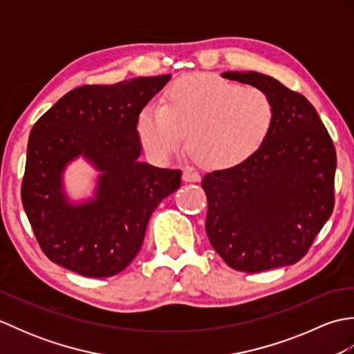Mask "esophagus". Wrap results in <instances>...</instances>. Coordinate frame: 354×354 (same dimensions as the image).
I'll return each mask as SVG.
<instances>
[{
	"label": "esophagus",
	"mask_w": 354,
	"mask_h": 354,
	"mask_svg": "<svg viewBox=\"0 0 354 354\" xmlns=\"http://www.w3.org/2000/svg\"><path fill=\"white\" fill-rule=\"evenodd\" d=\"M183 179L185 183H199L201 181V175L198 171H194L192 169H185L183 173Z\"/></svg>",
	"instance_id": "esophagus-1"
}]
</instances>
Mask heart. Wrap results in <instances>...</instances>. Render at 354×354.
<instances>
[{"instance_id":"obj_1","label":"heart","mask_w":354,"mask_h":354,"mask_svg":"<svg viewBox=\"0 0 354 354\" xmlns=\"http://www.w3.org/2000/svg\"><path fill=\"white\" fill-rule=\"evenodd\" d=\"M274 120L275 106L263 89L213 74H189L165 89L162 106L141 109L137 133L150 155L167 161L189 132V149L199 164L228 170L259 152Z\"/></svg>"}]
</instances>
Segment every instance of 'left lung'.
Masks as SVG:
<instances>
[{
    "instance_id": "8db88e82",
    "label": "left lung",
    "mask_w": 354,
    "mask_h": 354,
    "mask_svg": "<svg viewBox=\"0 0 354 354\" xmlns=\"http://www.w3.org/2000/svg\"><path fill=\"white\" fill-rule=\"evenodd\" d=\"M222 76L263 89L272 99L275 120L252 158L202 179L209 243L242 272L293 265L333 212V141L312 103L274 77L255 71Z\"/></svg>"
}]
</instances>
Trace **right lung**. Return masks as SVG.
Wrapping results in <instances>:
<instances>
[{
  "instance_id": "add662e5",
  "label": "right lung",
  "mask_w": 354,
  "mask_h": 354,
  "mask_svg": "<svg viewBox=\"0 0 354 354\" xmlns=\"http://www.w3.org/2000/svg\"><path fill=\"white\" fill-rule=\"evenodd\" d=\"M170 74L66 93L30 132L21 199L47 257L85 277H112L129 265L153 209L181 187V170L138 161L137 117ZM84 156L101 171L96 198L66 199L62 173Z\"/></svg>"
}]
</instances>
